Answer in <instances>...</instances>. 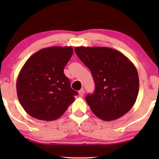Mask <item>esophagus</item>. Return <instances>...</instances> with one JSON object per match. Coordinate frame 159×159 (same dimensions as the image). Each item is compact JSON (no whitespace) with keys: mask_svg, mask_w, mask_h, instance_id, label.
Listing matches in <instances>:
<instances>
[{"mask_svg":"<svg viewBox=\"0 0 159 159\" xmlns=\"http://www.w3.org/2000/svg\"><path fill=\"white\" fill-rule=\"evenodd\" d=\"M79 93L80 97H83V95H84V89H83V88H82L81 90H80L79 91Z\"/></svg>","mask_w":159,"mask_h":159,"instance_id":"34e87169","label":"esophagus"}]
</instances>
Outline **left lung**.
I'll return each mask as SVG.
<instances>
[{
  "instance_id": "left-lung-1",
  "label": "left lung",
  "mask_w": 159,
  "mask_h": 159,
  "mask_svg": "<svg viewBox=\"0 0 159 159\" xmlns=\"http://www.w3.org/2000/svg\"><path fill=\"white\" fill-rule=\"evenodd\" d=\"M75 52L92 73L95 92L85 100L96 116L109 121L130 111L139 91L138 71L119 51L107 47H76Z\"/></svg>"
}]
</instances>
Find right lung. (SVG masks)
Masks as SVG:
<instances>
[{
    "instance_id": "obj_1",
    "label": "right lung",
    "mask_w": 159,
    "mask_h": 159,
    "mask_svg": "<svg viewBox=\"0 0 159 159\" xmlns=\"http://www.w3.org/2000/svg\"><path fill=\"white\" fill-rule=\"evenodd\" d=\"M73 55L71 46L43 48L29 57L17 80L21 105L31 116L54 120L61 116L78 93L70 86L64 68Z\"/></svg>"
}]
</instances>
